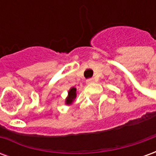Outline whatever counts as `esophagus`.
<instances>
[{"label": "esophagus", "mask_w": 156, "mask_h": 156, "mask_svg": "<svg viewBox=\"0 0 156 156\" xmlns=\"http://www.w3.org/2000/svg\"><path fill=\"white\" fill-rule=\"evenodd\" d=\"M94 82V78H89V79H87L86 83H87L88 84H90V83H93Z\"/></svg>", "instance_id": "1"}]
</instances>
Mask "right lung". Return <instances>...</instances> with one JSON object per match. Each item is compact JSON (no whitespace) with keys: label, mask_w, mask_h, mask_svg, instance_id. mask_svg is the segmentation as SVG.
<instances>
[{"label":"right lung","mask_w":156,"mask_h":156,"mask_svg":"<svg viewBox=\"0 0 156 156\" xmlns=\"http://www.w3.org/2000/svg\"><path fill=\"white\" fill-rule=\"evenodd\" d=\"M77 94H76V88H71L68 91V95L67 98H66V105H70L73 104V102L74 101V99L76 98Z\"/></svg>","instance_id":"obj_1"}]
</instances>
